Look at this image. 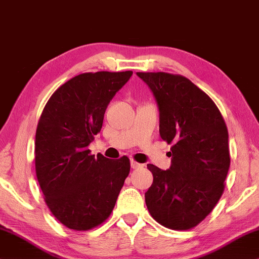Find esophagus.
Segmentation results:
<instances>
[{"mask_svg":"<svg viewBox=\"0 0 259 259\" xmlns=\"http://www.w3.org/2000/svg\"><path fill=\"white\" fill-rule=\"evenodd\" d=\"M142 163H140V162H137V161H135V160H132V167L133 168H140V167H142Z\"/></svg>","mask_w":259,"mask_h":259,"instance_id":"1","label":"esophagus"}]
</instances>
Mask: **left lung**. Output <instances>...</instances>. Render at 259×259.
I'll list each match as a JSON object with an SVG mask.
<instances>
[{"mask_svg":"<svg viewBox=\"0 0 259 259\" xmlns=\"http://www.w3.org/2000/svg\"><path fill=\"white\" fill-rule=\"evenodd\" d=\"M159 107V132L171 145V167L148 163L153 184L145 194L154 220L177 231L191 230L224 194L230 168L228 130L215 103L182 75L137 73Z\"/></svg>","mask_w":259,"mask_h":259,"instance_id":"8db88e82","label":"left lung"}]
</instances>
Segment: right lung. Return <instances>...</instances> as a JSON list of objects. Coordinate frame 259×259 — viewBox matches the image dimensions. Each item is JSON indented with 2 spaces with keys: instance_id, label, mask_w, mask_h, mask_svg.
Instances as JSON below:
<instances>
[{
  "instance_id": "obj_1",
  "label": "right lung",
  "mask_w": 259,
  "mask_h": 259,
  "mask_svg": "<svg viewBox=\"0 0 259 259\" xmlns=\"http://www.w3.org/2000/svg\"><path fill=\"white\" fill-rule=\"evenodd\" d=\"M133 71L77 75L48 100L35 132V173L55 218L74 231H88L112 212L130 172L127 156L92 155L106 107Z\"/></svg>"
}]
</instances>
